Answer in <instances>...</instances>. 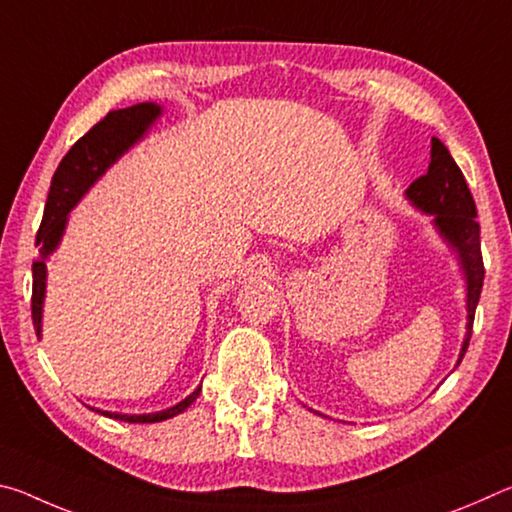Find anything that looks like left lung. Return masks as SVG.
Here are the masks:
<instances>
[{
	"label": "left lung",
	"instance_id": "obj_1",
	"mask_svg": "<svg viewBox=\"0 0 512 512\" xmlns=\"http://www.w3.org/2000/svg\"><path fill=\"white\" fill-rule=\"evenodd\" d=\"M406 196L422 212L436 216L433 223H436L440 235L461 255L467 277V336L461 357H458V363H461L467 352V345H470L474 311L481 296L485 268L481 257V237L479 223H476L474 198L470 194V187L465 183L463 171L458 169V164L449 155L447 146L438 137L431 140L429 171L418 180H413L409 189H406Z\"/></svg>",
	"mask_w": 512,
	"mask_h": 512
}]
</instances>
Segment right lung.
Returning a JSON list of instances; mask_svg holds the SVG:
<instances>
[{"label": "right lung", "mask_w": 512, "mask_h": 512, "mask_svg": "<svg viewBox=\"0 0 512 512\" xmlns=\"http://www.w3.org/2000/svg\"><path fill=\"white\" fill-rule=\"evenodd\" d=\"M160 115V106L155 103H137V106L112 110L103 117L99 124H94L79 142H76L67 155L60 160L58 169L51 178L45 216H42L40 230L36 235V246H40V259L33 262V291H31V318L36 334L40 336L42 323V300H45V280L47 266L45 257L54 253L60 237H63L67 212L79 203V198L88 192L103 171L115 162L128 146H133L146 133V128L153 124V119ZM201 395V388L176 406L160 413H144V415H126V413H110L99 411L108 418L121 422H160L173 418V415L183 413L196 397ZM94 411V409H92Z\"/></svg>", "instance_id": "obj_1"}]
</instances>
